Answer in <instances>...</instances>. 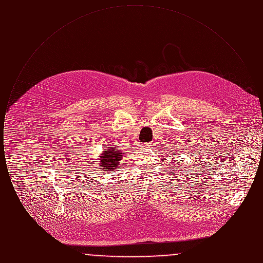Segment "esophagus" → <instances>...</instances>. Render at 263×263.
Segmentation results:
<instances>
[{"label": "esophagus", "mask_w": 263, "mask_h": 263, "mask_svg": "<svg viewBox=\"0 0 263 263\" xmlns=\"http://www.w3.org/2000/svg\"><path fill=\"white\" fill-rule=\"evenodd\" d=\"M143 147H145V148H151V147H152V143H145V144L143 145Z\"/></svg>", "instance_id": "obj_1"}]
</instances>
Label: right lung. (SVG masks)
Masks as SVG:
<instances>
[{"instance_id":"add662e5","label":"right lung","mask_w":263,"mask_h":263,"mask_svg":"<svg viewBox=\"0 0 263 263\" xmlns=\"http://www.w3.org/2000/svg\"><path fill=\"white\" fill-rule=\"evenodd\" d=\"M122 159V152L120 150H115V147H109L105 149L100 156V160L98 161V164L100 165L101 170H104V172H112L121 163Z\"/></svg>"}]
</instances>
